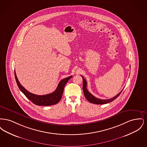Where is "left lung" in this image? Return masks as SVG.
Returning <instances> with one entry per match:
<instances>
[{"mask_svg":"<svg viewBox=\"0 0 147 147\" xmlns=\"http://www.w3.org/2000/svg\"><path fill=\"white\" fill-rule=\"evenodd\" d=\"M83 79V92H84V96L85 98L91 103L92 104H107L109 103L111 101H113L114 100H115L116 98L119 96L120 95V94L121 93V92L123 90H122V91H120L119 94L114 96L113 98H110V99H106V100H103V99H100L97 98H95L94 96H93L91 93L87 90L86 88V86H87V82L86 81V80L84 79L83 76H82Z\"/></svg>","mask_w":147,"mask_h":147,"instance_id":"8db88e82","label":"left lung"}]
</instances>
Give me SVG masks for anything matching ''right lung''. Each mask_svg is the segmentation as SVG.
<instances>
[{
    "mask_svg": "<svg viewBox=\"0 0 147 147\" xmlns=\"http://www.w3.org/2000/svg\"><path fill=\"white\" fill-rule=\"evenodd\" d=\"M14 74L15 80L18 87L19 88L20 90L22 91V92L26 96V97L28 98L35 105L45 106L55 105L59 102L62 96L65 84L67 83L68 80L72 77V76H70L62 79L59 83L56 90L53 92L52 93L44 95H38L32 94L28 90H26L21 85L19 81L18 80V79L15 73V70H14Z\"/></svg>",
    "mask_w": 147,
    "mask_h": 147,
    "instance_id": "1",
    "label": "right lung"
}]
</instances>
